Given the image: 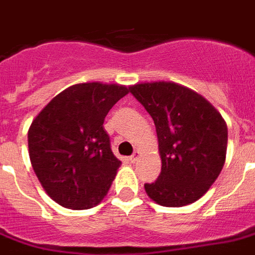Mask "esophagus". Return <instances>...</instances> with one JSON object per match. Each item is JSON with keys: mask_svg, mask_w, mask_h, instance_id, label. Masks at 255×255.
I'll return each mask as SVG.
<instances>
[{"mask_svg": "<svg viewBox=\"0 0 255 255\" xmlns=\"http://www.w3.org/2000/svg\"><path fill=\"white\" fill-rule=\"evenodd\" d=\"M139 157H141V154H139V151H135V153H134L133 155H131V157H130V162H137L138 159H139Z\"/></svg>", "mask_w": 255, "mask_h": 255, "instance_id": "obj_1", "label": "esophagus"}]
</instances>
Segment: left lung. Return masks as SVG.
Here are the masks:
<instances>
[{
  "mask_svg": "<svg viewBox=\"0 0 255 255\" xmlns=\"http://www.w3.org/2000/svg\"><path fill=\"white\" fill-rule=\"evenodd\" d=\"M130 93L154 121L162 162L158 179L145 183L146 194L167 208L195 202L225 165L226 122L206 98L175 82H142Z\"/></svg>",
  "mask_w": 255,
  "mask_h": 255,
  "instance_id": "1",
  "label": "left lung"
}]
</instances>
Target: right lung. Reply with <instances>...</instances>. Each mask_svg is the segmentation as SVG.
Segmentation results:
<instances>
[{
  "label": "right lung",
  "mask_w": 255,
  "mask_h": 255,
  "mask_svg": "<svg viewBox=\"0 0 255 255\" xmlns=\"http://www.w3.org/2000/svg\"><path fill=\"white\" fill-rule=\"evenodd\" d=\"M129 92L116 84L72 85L33 120L27 131L31 166L58 205L85 210L106 197L121 161L110 149L104 121Z\"/></svg>",
  "instance_id": "right-lung-1"
}]
</instances>
